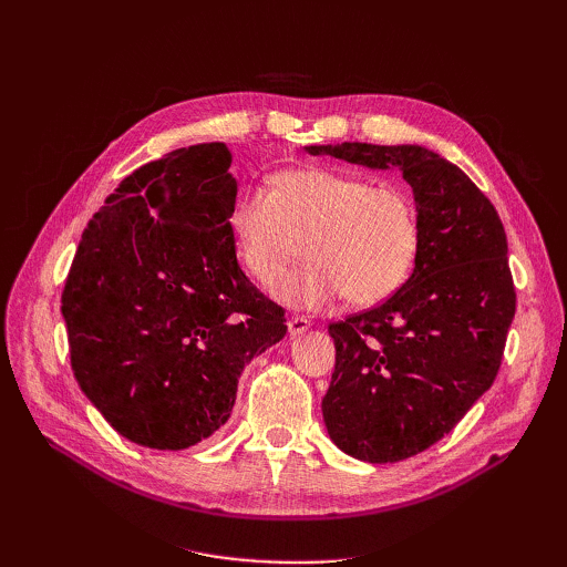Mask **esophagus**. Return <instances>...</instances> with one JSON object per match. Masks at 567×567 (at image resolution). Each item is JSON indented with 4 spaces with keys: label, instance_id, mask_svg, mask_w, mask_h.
<instances>
[{
    "label": "esophagus",
    "instance_id": "obj_1",
    "mask_svg": "<svg viewBox=\"0 0 567 567\" xmlns=\"http://www.w3.org/2000/svg\"><path fill=\"white\" fill-rule=\"evenodd\" d=\"M310 326H312V321L307 319V317H290L288 319V333L290 336H302V333H307L310 331Z\"/></svg>",
    "mask_w": 567,
    "mask_h": 567
}]
</instances>
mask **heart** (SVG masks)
Here are the masks:
<instances>
[{"instance_id":"obj_1","label":"heart","mask_w":567,"mask_h":567,"mask_svg":"<svg viewBox=\"0 0 567 567\" xmlns=\"http://www.w3.org/2000/svg\"><path fill=\"white\" fill-rule=\"evenodd\" d=\"M229 231L238 262L265 288L302 246L305 267L274 290L290 307H323L340 296L357 307L381 302L404 286L421 250L416 203L402 186L319 167L274 175L269 196H238Z\"/></svg>"}]
</instances>
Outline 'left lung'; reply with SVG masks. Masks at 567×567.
<instances>
[{
    "mask_svg": "<svg viewBox=\"0 0 567 567\" xmlns=\"http://www.w3.org/2000/svg\"><path fill=\"white\" fill-rule=\"evenodd\" d=\"M305 151L400 169L414 192V271L383 305L329 326L336 371L321 414L336 447L359 461L416 456L466 416L502 367L516 315L504 225L468 175L425 146L346 142Z\"/></svg>",
    "mask_w": 567,
    "mask_h": 567,
    "instance_id": "obj_1",
    "label": "left lung"
}]
</instances>
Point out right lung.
<instances>
[{"mask_svg": "<svg viewBox=\"0 0 567 567\" xmlns=\"http://www.w3.org/2000/svg\"><path fill=\"white\" fill-rule=\"evenodd\" d=\"M227 144L177 148L120 182L61 296L78 385L115 431L186 450L227 423L250 359L286 319L238 267Z\"/></svg>", "mask_w": 567, "mask_h": 567, "instance_id": "right-lung-1", "label": "right lung"}]
</instances>
